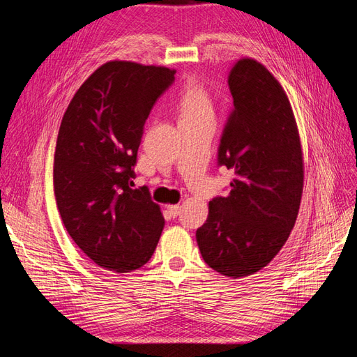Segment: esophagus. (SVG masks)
<instances>
[{"mask_svg":"<svg viewBox=\"0 0 357 357\" xmlns=\"http://www.w3.org/2000/svg\"><path fill=\"white\" fill-rule=\"evenodd\" d=\"M168 213L172 215V218H176V215H178L180 214V210H181V207L178 204H176V205H168Z\"/></svg>","mask_w":357,"mask_h":357,"instance_id":"34e87169","label":"esophagus"}]
</instances>
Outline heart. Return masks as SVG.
Instances as JSON below:
<instances>
[{
  "instance_id": "1",
  "label": "heart",
  "mask_w": 357,
  "mask_h": 357,
  "mask_svg": "<svg viewBox=\"0 0 357 357\" xmlns=\"http://www.w3.org/2000/svg\"><path fill=\"white\" fill-rule=\"evenodd\" d=\"M180 119L213 116V101L208 91L197 80H189L178 95Z\"/></svg>"
}]
</instances>
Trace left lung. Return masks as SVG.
<instances>
[{"mask_svg": "<svg viewBox=\"0 0 357 357\" xmlns=\"http://www.w3.org/2000/svg\"><path fill=\"white\" fill-rule=\"evenodd\" d=\"M228 83L234 110L220 139L219 165L235 177L228 197L210 201L197 243L214 271L241 278L271 262L294 229L304 158L290 101L265 66L241 58Z\"/></svg>", "mask_w": 357, "mask_h": 357, "instance_id": "left-lung-1", "label": "left lung"}]
</instances>
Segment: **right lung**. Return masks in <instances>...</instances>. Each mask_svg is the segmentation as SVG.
Returning <instances> with one entry per match:
<instances>
[{"mask_svg": "<svg viewBox=\"0 0 357 357\" xmlns=\"http://www.w3.org/2000/svg\"><path fill=\"white\" fill-rule=\"evenodd\" d=\"M174 74L109 61L84 80L62 117L53 164L61 219L86 256L117 274L147 264L164 229L149 189L131 186L144 123Z\"/></svg>", "mask_w": 357, "mask_h": 357, "instance_id": "right-lung-1", "label": "right lung"}]
</instances>
